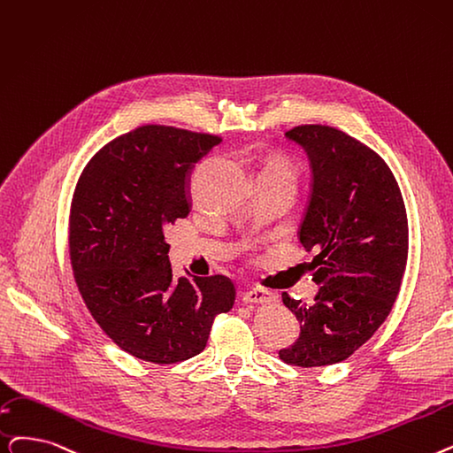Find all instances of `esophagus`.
I'll use <instances>...</instances> for the list:
<instances>
[{
	"mask_svg": "<svg viewBox=\"0 0 453 453\" xmlns=\"http://www.w3.org/2000/svg\"><path fill=\"white\" fill-rule=\"evenodd\" d=\"M242 300L246 303H270V302H275V294L263 287H253L248 292H244Z\"/></svg>",
	"mask_w": 453,
	"mask_h": 453,
	"instance_id": "34e87169",
	"label": "esophagus"
}]
</instances>
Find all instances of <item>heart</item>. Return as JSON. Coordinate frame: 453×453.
Returning a JSON list of instances; mask_svg holds the SVG:
<instances>
[{
	"label": "heart",
	"mask_w": 453,
	"mask_h": 453,
	"mask_svg": "<svg viewBox=\"0 0 453 453\" xmlns=\"http://www.w3.org/2000/svg\"><path fill=\"white\" fill-rule=\"evenodd\" d=\"M259 173H278V175H290V178H294V168L287 159H281V157H273V159H270L263 166V170Z\"/></svg>",
	"instance_id": "obj_1"
}]
</instances>
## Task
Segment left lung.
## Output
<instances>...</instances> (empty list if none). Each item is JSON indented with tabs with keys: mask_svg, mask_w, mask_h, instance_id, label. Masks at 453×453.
Returning <instances> with one entry per match:
<instances>
[{
	"mask_svg": "<svg viewBox=\"0 0 453 453\" xmlns=\"http://www.w3.org/2000/svg\"><path fill=\"white\" fill-rule=\"evenodd\" d=\"M285 134L311 161L298 239L317 251L311 268L320 290L312 305L281 294L300 322V337L280 349V359L302 368L327 366L359 349L395 305L407 265V212L395 173L366 144L320 124Z\"/></svg>",
	"mask_w": 453,
	"mask_h": 453,
	"instance_id": "obj_1",
	"label": "left lung"
}]
</instances>
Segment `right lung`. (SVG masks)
Listing matches in <instances>:
<instances>
[{"label": "right lung", "mask_w": 453, "mask_h": 453, "mask_svg": "<svg viewBox=\"0 0 453 453\" xmlns=\"http://www.w3.org/2000/svg\"><path fill=\"white\" fill-rule=\"evenodd\" d=\"M222 139L142 126L105 144L75 185L68 248L75 285L105 335L129 356L172 365L203 351L234 303L226 275L172 278L165 229L187 219L194 163Z\"/></svg>", "instance_id": "1"}]
</instances>
